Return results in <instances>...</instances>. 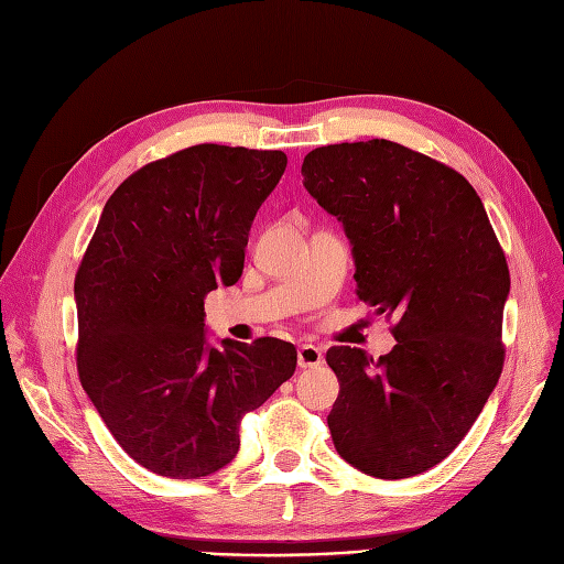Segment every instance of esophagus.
I'll return each instance as SVG.
<instances>
[{
	"label": "esophagus",
	"mask_w": 564,
	"mask_h": 564,
	"mask_svg": "<svg viewBox=\"0 0 564 564\" xmlns=\"http://www.w3.org/2000/svg\"><path fill=\"white\" fill-rule=\"evenodd\" d=\"M324 362V355L317 346L313 344H303L299 348V367L301 369H313V367H319Z\"/></svg>",
	"instance_id": "34e87169"
}]
</instances>
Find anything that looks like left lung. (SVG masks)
<instances>
[{"mask_svg":"<svg viewBox=\"0 0 564 564\" xmlns=\"http://www.w3.org/2000/svg\"><path fill=\"white\" fill-rule=\"evenodd\" d=\"M303 185L346 228L357 299L395 317L398 346L373 357L334 346L336 452L381 480L447 458L497 386L506 348V253L473 185L386 139L311 150Z\"/></svg>","mask_w":564,"mask_h":564,"instance_id":"obj_1","label":"left lung"}]
</instances>
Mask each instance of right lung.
<instances>
[{"label": "right lung", "instance_id": "right-lung-1", "mask_svg": "<svg viewBox=\"0 0 564 564\" xmlns=\"http://www.w3.org/2000/svg\"><path fill=\"white\" fill-rule=\"evenodd\" d=\"M286 166L282 150L191 145L141 166L106 202L75 275L77 371L135 464L212 475L240 423L296 369L280 338L204 336V299L235 284L251 220Z\"/></svg>", "mask_w": 564, "mask_h": 564}]
</instances>
